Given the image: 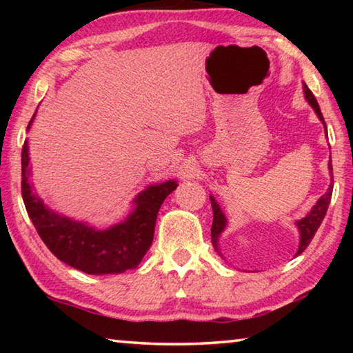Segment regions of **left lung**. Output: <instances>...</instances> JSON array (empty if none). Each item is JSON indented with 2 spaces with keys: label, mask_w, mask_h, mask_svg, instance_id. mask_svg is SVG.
<instances>
[{
  "label": "left lung",
  "mask_w": 353,
  "mask_h": 353,
  "mask_svg": "<svg viewBox=\"0 0 353 353\" xmlns=\"http://www.w3.org/2000/svg\"><path fill=\"white\" fill-rule=\"evenodd\" d=\"M303 94H305V99L307 103L312 105V109L314 110L316 115H318L319 121L324 124V129H325V135H327V126H325V121H324V117H322L321 109H319V104L316 98L313 97V93L310 92V88L303 83ZM328 171H330V177H332V183L328 185V190L325 194H322L321 198L318 199V202L313 205L312 210H310L305 216L302 219L296 221V225H297V230H299V248H297V252L296 256L299 254H302L303 250L307 249V246L310 244V241L313 240V236L316 234V230L319 229V225L322 223V219H324L325 213H327V208L328 204H330V199H332V190H333V172H332V159L328 160ZM210 202H212V208H213V224H212V243H213V248L216 249V252L223 256L224 255L221 254V249H219V238L223 235V232L225 230L227 227V218L224 212L221 210L219 204L216 202V199L213 198L210 194ZM225 260V259H224Z\"/></svg>",
  "instance_id": "left-lung-1"
}]
</instances>
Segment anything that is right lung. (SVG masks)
<instances>
[{
	"instance_id": "1",
	"label": "right lung",
	"mask_w": 353,
	"mask_h": 353,
	"mask_svg": "<svg viewBox=\"0 0 353 353\" xmlns=\"http://www.w3.org/2000/svg\"><path fill=\"white\" fill-rule=\"evenodd\" d=\"M35 113L29 121L31 129ZM28 140L21 151V193L26 212L46 248L68 266L92 276L135 270L154 240L155 221L166 196L177 187L171 179L149 185L132 201V210L121 223L99 230L83 221L65 216L48 207L31 181Z\"/></svg>"
}]
</instances>
